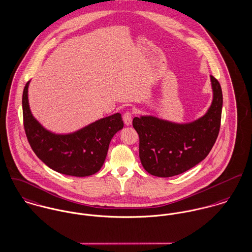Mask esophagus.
<instances>
[{
  "instance_id": "obj_1",
  "label": "esophagus",
  "mask_w": 252,
  "mask_h": 252,
  "mask_svg": "<svg viewBox=\"0 0 252 252\" xmlns=\"http://www.w3.org/2000/svg\"><path fill=\"white\" fill-rule=\"evenodd\" d=\"M123 120H124V123L126 126H130L131 125V122H132V114L130 112H126L123 116Z\"/></svg>"
}]
</instances>
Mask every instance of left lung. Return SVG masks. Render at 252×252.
I'll return each instance as SVG.
<instances>
[{"label": "left lung", "mask_w": 252, "mask_h": 252, "mask_svg": "<svg viewBox=\"0 0 252 252\" xmlns=\"http://www.w3.org/2000/svg\"><path fill=\"white\" fill-rule=\"evenodd\" d=\"M213 99L203 116L175 123L153 115L135 117L132 125L139 139V156L144 169L158 177L182 174L201 162L213 148L220 131L222 92L210 76Z\"/></svg>", "instance_id": "left-lung-1"}]
</instances>
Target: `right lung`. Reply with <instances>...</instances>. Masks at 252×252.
Here are the masks:
<instances>
[{
  "label": "right lung",
  "instance_id": "right-lung-1",
  "mask_svg": "<svg viewBox=\"0 0 252 252\" xmlns=\"http://www.w3.org/2000/svg\"><path fill=\"white\" fill-rule=\"evenodd\" d=\"M27 82L22 97L24 127L39 159L52 170L66 175L89 176L102 167L111 139L124 127L120 113L101 118L77 131L58 134L46 129L33 117Z\"/></svg>",
  "mask_w": 252,
  "mask_h": 252
}]
</instances>
